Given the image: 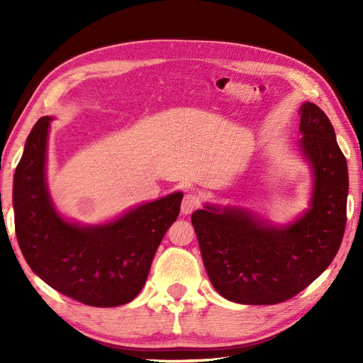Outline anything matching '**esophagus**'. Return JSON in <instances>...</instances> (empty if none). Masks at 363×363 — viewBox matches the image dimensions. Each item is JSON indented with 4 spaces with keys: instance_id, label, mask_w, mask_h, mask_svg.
Here are the masks:
<instances>
[{
    "instance_id": "obj_1",
    "label": "esophagus",
    "mask_w": 363,
    "mask_h": 363,
    "mask_svg": "<svg viewBox=\"0 0 363 363\" xmlns=\"http://www.w3.org/2000/svg\"><path fill=\"white\" fill-rule=\"evenodd\" d=\"M199 204H201V196H199L196 191H189V194L184 196L182 204H181V212L182 213H191L195 209H198Z\"/></svg>"
}]
</instances>
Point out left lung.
Instances as JSON below:
<instances>
[{"instance_id": "obj_1", "label": "left lung", "mask_w": 363, "mask_h": 363, "mask_svg": "<svg viewBox=\"0 0 363 363\" xmlns=\"http://www.w3.org/2000/svg\"><path fill=\"white\" fill-rule=\"evenodd\" d=\"M301 151L313 169L311 209L276 228L242 207L207 204L191 215L207 276L223 298L251 306L293 298L325 272L346 226L348 165L317 104L299 107Z\"/></svg>"}]
</instances>
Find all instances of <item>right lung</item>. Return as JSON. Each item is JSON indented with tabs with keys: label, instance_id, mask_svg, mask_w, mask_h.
<instances>
[{
	"label": "right lung",
	"instance_id": "obj_1",
	"mask_svg": "<svg viewBox=\"0 0 363 363\" xmlns=\"http://www.w3.org/2000/svg\"><path fill=\"white\" fill-rule=\"evenodd\" d=\"M50 117L30 130L13 176L15 234L30 269L65 296L86 306L115 307L133 301L151 262L179 215L182 194L130 209L115 221L79 226L52 207L46 189Z\"/></svg>",
	"mask_w": 363,
	"mask_h": 363
}]
</instances>
